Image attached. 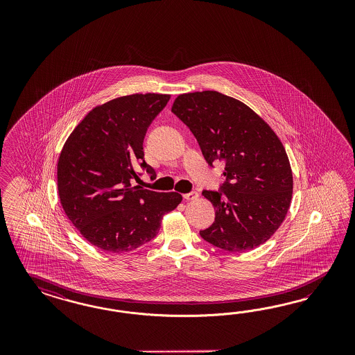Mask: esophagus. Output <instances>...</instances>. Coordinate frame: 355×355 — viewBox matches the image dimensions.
<instances>
[{
	"instance_id": "1",
	"label": "esophagus",
	"mask_w": 355,
	"mask_h": 355,
	"mask_svg": "<svg viewBox=\"0 0 355 355\" xmlns=\"http://www.w3.org/2000/svg\"><path fill=\"white\" fill-rule=\"evenodd\" d=\"M199 198V193H195V191H191V193H183V199L184 200H195V199H198Z\"/></svg>"
}]
</instances>
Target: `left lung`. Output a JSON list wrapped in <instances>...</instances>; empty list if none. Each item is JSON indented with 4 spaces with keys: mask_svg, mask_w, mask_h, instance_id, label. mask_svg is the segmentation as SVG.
Masks as SVG:
<instances>
[{
    "mask_svg": "<svg viewBox=\"0 0 355 355\" xmlns=\"http://www.w3.org/2000/svg\"><path fill=\"white\" fill-rule=\"evenodd\" d=\"M172 112L191 130L209 166L225 162L221 191L202 193L216 216L200 236L230 252L267 242L285 220L293 193L291 162L279 137L251 107L217 91L180 95Z\"/></svg>",
    "mask_w": 355,
    "mask_h": 355,
    "instance_id": "obj_1",
    "label": "left lung"
}]
</instances>
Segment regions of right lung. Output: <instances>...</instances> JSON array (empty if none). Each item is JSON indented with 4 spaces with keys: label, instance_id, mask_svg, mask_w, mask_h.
Here are the masks:
<instances>
[{
    "label": "right lung",
    "instance_id": "right-lung-1",
    "mask_svg": "<svg viewBox=\"0 0 355 355\" xmlns=\"http://www.w3.org/2000/svg\"><path fill=\"white\" fill-rule=\"evenodd\" d=\"M171 95L134 94L94 107L64 141L57 164V186L64 214L89 243L107 252L139 248L157 236L162 216L182 202L178 193L138 186L143 140Z\"/></svg>",
    "mask_w": 355,
    "mask_h": 355
}]
</instances>
